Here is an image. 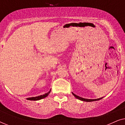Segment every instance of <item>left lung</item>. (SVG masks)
I'll use <instances>...</instances> for the list:
<instances>
[{
    "mask_svg": "<svg viewBox=\"0 0 125 125\" xmlns=\"http://www.w3.org/2000/svg\"><path fill=\"white\" fill-rule=\"evenodd\" d=\"M72 94H73V95H74V96L76 97V98H77V99H78V100H80L83 101H86V102L95 101H98V100H101V99L102 98H102H97V99H94V100H93V99H86V98H82V97H81L78 96V95H76V94H74L73 93H72Z\"/></svg>",
    "mask_w": 125,
    "mask_h": 125,
    "instance_id": "1",
    "label": "left lung"
}]
</instances>
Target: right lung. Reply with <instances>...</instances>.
Instances as JSON below:
<instances>
[{"label": "right lung", "instance_id": "right-lung-1", "mask_svg": "<svg viewBox=\"0 0 125 125\" xmlns=\"http://www.w3.org/2000/svg\"><path fill=\"white\" fill-rule=\"evenodd\" d=\"M51 90V89L49 90V92H48L47 93L44 94H43V95H39V96L35 97H31V98H27V100H31V101H37V100H42V99L45 98V97H47L48 95L50 93Z\"/></svg>", "mask_w": 125, "mask_h": 125}]
</instances>
